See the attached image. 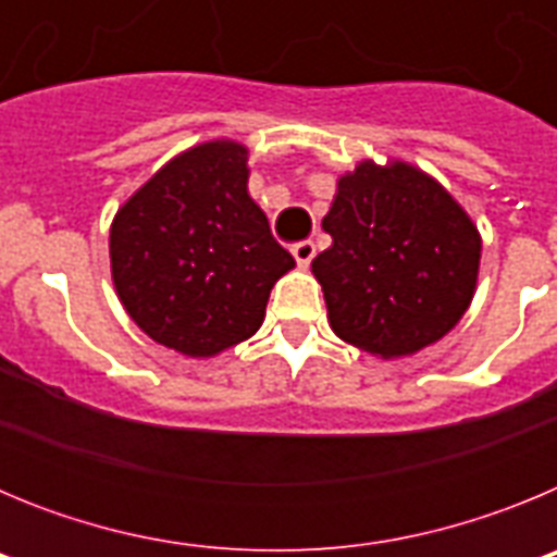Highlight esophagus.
Wrapping results in <instances>:
<instances>
[{
  "instance_id": "esophagus-1",
  "label": "esophagus",
  "mask_w": 557,
  "mask_h": 557,
  "mask_svg": "<svg viewBox=\"0 0 557 557\" xmlns=\"http://www.w3.org/2000/svg\"><path fill=\"white\" fill-rule=\"evenodd\" d=\"M293 256H295V262L301 264V268H309V262L314 259V243L304 239V243L293 245Z\"/></svg>"
}]
</instances>
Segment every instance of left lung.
Listing matches in <instances>:
<instances>
[{
	"instance_id": "obj_1",
	"label": "left lung",
	"mask_w": 557,
	"mask_h": 557,
	"mask_svg": "<svg viewBox=\"0 0 557 557\" xmlns=\"http://www.w3.org/2000/svg\"><path fill=\"white\" fill-rule=\"evenodd\" d=\"M314 256L329 326L379 359L412 357L471 307L482 236L430 172L401 159L359 161L337 178Z\"/></svg>"
}]
</instances>
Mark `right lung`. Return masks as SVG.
Wrapping results in <instances>:
<instances>
[{
    "mask_svg": "<svg viewBox=\"0 0 557 557\" xmlns=\"http://www.w3.org/2000/svg\"><path fill=\"white\" fill-rule=\"evenodd\" d=\"M248 175L243 141H200L113 214V289L159 346L209 359L253 337L270 289L295 268L248 195Z\"/></svg>",
    "mask_w": 557,
    "mask_h": 557,
    "instance_id": "add662e5",
    "label": "right lung"
}]
</instances>
